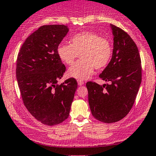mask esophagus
<instances>
[{
  "label": "esophagus",
  "instance_id": "esophagus-1",
  "mask_svg": "<svg viewBox=\"0 0 156 156\" xmlns=\"http://www.w3.org/2000/svg\"><path fill=\"white\" fill-rule=\"evenodd\" d=\"M83 83H84V82L83 81V80H78V84L79 86H82V85H83Z\"/></svg>",
  "mask_w": 156,
  "mask_h": 156
}]
</instances>
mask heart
<instances>
[{"instance_id": "obj_1", "label": "heart", "mask_w": 156, "mask_h": 156, "mask_svg": "<svg viewBox=\"0 0 156 156\" xmlns=\"http://www.w3.org/2000/svg\"><path fill=\"white\" fill-rule=\"evenodd\" d=\"M57 53L64 64H72L80 53V60L68 69V75L78 80L90 77L94 68L101 69L106 67L112 58L113 48L107 39L92 31H83L73 35L70 44L60 43Z\"/></svg>"}]
</instances>
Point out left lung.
I'll return each instance as SVG.
<instances>
[{"mask_svg": "<svg viewBox=\"0 0 156 156\" xmlns=\"http://www.w3.org/2000/svg\"><path fill=\"white\" fill-rule=\"evenodd\" d=\"M114 36L112 58L99 77L110 84L87 83L93 117L105 123L123 119L135 102L141 82V58L133 39L120 28L111 24Z\"/></svg>", "mask_w": 156, "mask_h": 156, "instance_id": "1", "label": "left lung"}]
</instances>
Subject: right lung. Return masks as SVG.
I'll return each mask as SVG.
<instances>
[{
	"label": "right lung",
	"mask_w": 156,
	"mask_h": 156,
	"mask_svg": "<svg viewBox=\"0 0 156 156\" xmlns=\"http://www.w3.org/2000/svg\"><path fill=\"white\" fill-rule=\"evenodd\" d=\"M68 31L64 25L41 26L26 39L17 55L16 77L23 103L44 125L67 119L78 87L73 78L57 84L66 70L57 47Z\"/></svg>",
	"instance_id": "right-lung-1"
}]
</instances>
